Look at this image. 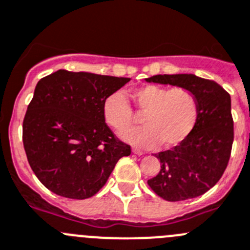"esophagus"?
<instances>
[{
  "label": "esophagus",
  "mask_w": 250,
  "mask_h": 250,
  "mask_svg": "<svg viewBox=\"0 0 250 250\" xmlns=\"http://www.w3.org/2000/svg\"><path fill=\"white\" fill-rule=\"evenodd\" d=\"M132 153L137 154V156H142V154H144V152L139 148H132Z\"/></svg>",
  "instance_id": "obj_1"
}]
</instances>
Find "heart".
<instances>
[{
  "instance_id": "b5f03b06",
  "label": "heart",
  "mask_w": 250,
  "mask_h": 250,
  "mask_svg": "<svg viewBox=\"0 0 250 250\" xmlns=\"http://www.w3.org/2000/svg\"><path fill=\"white\" fill-rule=\"evenodd\" d=\"M132 102L137 113L145 114V126L127 130L121 137L136 147L151 148L159 144L165 148L177 147L189 139L198 124V97L188 88L146 84L132 91ZM103 116L118 132L131 126L135 120L131 104L120 91L104 101Z\"/></svg>"
}]
</instances>
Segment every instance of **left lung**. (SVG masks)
Instances as JSON below:
<instances>
[{"instance_id": "1", "label": "left lung", "mask_w": 250, "mask_h": 250, "mask_svg": "<svg viewBox=\"0 0 250 250\" xmlns=\"http://www.w3.org/2000/svg\"><path fill=\"white\" fill-rule=\"evenodd\" d=\"M147 82L188 88L198 97L196 127L182 145L154 154L161 169L147 182L167 201L198 198L221 179L229 161L234 137L230 96L215 81L195 75H156Z\"/></svg>"}]
</instances>
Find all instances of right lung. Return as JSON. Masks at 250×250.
<instances>
[{"mask_svg":"<svg viewBox=\"0 0 250 250\" xmlns=\"http://www.w3.org/2000/svg\"><path fill=\"white\" fill-rule=\"evenodd\" d=\"M130 78L59 70L35 87L23 120L33 172L50 191L83 200L96 195L131 147L109 129L104 101Z\"/></svg>","mask_w":250,"mask_h":250,"instance_id":"right-lung-1","label":"right lung"}]
</instances>
